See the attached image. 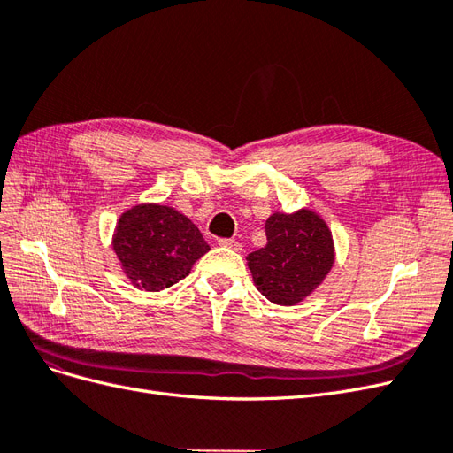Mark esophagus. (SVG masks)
<instances>
[{
  "label": "esophagus",
  "mask_w": 453,
  "mask_h": 453,
  "mask_svg": "<svg viewBox=\"0 0 453 453\" xmlns=\"http://www.w3.org/2000/svg\"><path fill=\"white\" fill-rule=\"evenodd\" d=\"M219 245H223V248H228V250H232V251H240V250H242V243H240V242L228 240V238L219 240Z\"/></svg>",
  "instance_id": "obj_1"
}]
</instances>
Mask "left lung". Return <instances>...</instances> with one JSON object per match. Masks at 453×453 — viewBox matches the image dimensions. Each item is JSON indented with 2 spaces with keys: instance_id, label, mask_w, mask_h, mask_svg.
Listing matches in <instances>:
<instances>
[{
  "instance_id": "8db88e82",
  "label": "left lung",
  "mask_w": 453,
  "mask_h": 453,
  "mask_svg": "<svg viewBox=\"0 0 453 453\" xmlns=\"http://www.w3.org/2000/svg\"><path fill=\"white\" fill-rule=\"evenodd\" d=\"M266 245L248 255L257 289L270 303L295 306L325 281L334 265V242L323 217L308 208L272 213Z\"/></svg>"
}]
</instances>
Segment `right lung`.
<instances>
[{"instance_id": "obj_1", "label": "right lung", "mask_w": 453, "mask_h": 453, "mask_svg": "<svg viewBox=\"0 0 453 453\" xmlns=\"http://www.w3.org/2000/svg\"><path fill=\"white\" fill-rule=\"evenodd\" d=\"M111 245L130 283L153 293L188 276L210 251L198 226L162 203H138L122 213Z\"/></svg>"}]
</instances>
